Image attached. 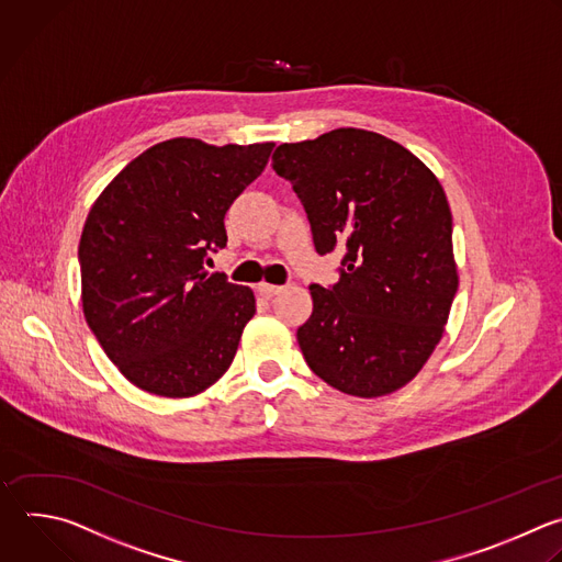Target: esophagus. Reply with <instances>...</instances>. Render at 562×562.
Instances as JSON below:
<instances>
[{
    "mask_svg": "<svg viewBox=\"0 0 562 562\" xmlns=\"http://www.w3.org/2000/svg\"><path fill=\"white\" fill-rule=\"evenodd\" d=\"M281 290H283L281 285H272V283H259V285H257V292H259L261 296H266V299L277 296Z\"/></svg>",
    "mask_w": 562,
    "mask_h": 562,
    "instance_id": "esophagus-1",
    "label": "esophagus"
}]
</instances>
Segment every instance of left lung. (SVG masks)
I'll return each instance as SVG.
<instances>
[{
  "label": "left lung",
  "instance_id": "8db88e82",
  "mask_svg": "<svg viewBox=\"0 0 562 562\" xmlns=\"http://www.w3.org/2000/svg\"><path fill=\"white\" fill-rule=\"evenodd\" d=\"M272 168L301 199L318 255L344 252L339 281L310 285L296 329L310 370L352 396L409 383L438 346L459 288L452 212L434 172L361 128L281 144Z\"/></svg>",
  "mask_w": 562,
  "mask_h": 562
}]
</instances>
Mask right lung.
I'll use <instances>...</instances> for the list:
<instances>
[{"label":"right lung","mask_w":562,"mask_h":562,"mask_svg":"<svg viewBox=\"0 0 562 562\" xmlns=\"http://www.w3.org/2000/svg\"><path fill=\"white\" fill-rule=\"evenodd\" d=\"M272 148L168 139L92 203L79 241L83 316L133 385L186 398L231 368L255 294L203 266L226 248L223 218Z\"/></svg>","instance_id":"add662e5"}]
</instances>
